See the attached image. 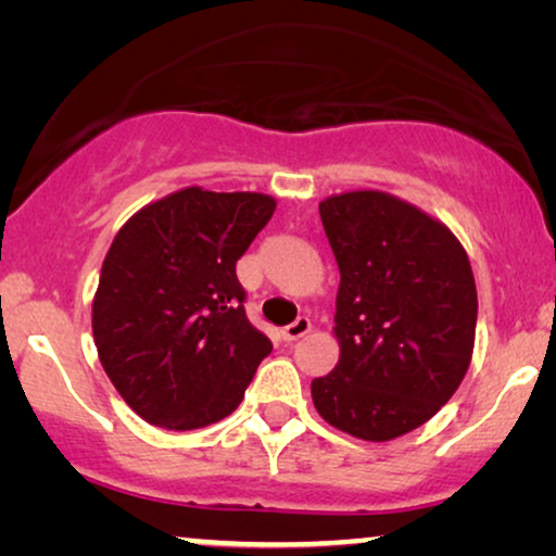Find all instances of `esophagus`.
I'll use <instances>...</instances> for the list:
<instances>
[{
  "label": "esophagus",
  "instance_id": "1",
  "mask_svg": "<svg viewBox=\"0 0 556 556\" xmlns=\"http://www.w3.org/2000/svg\"><path fill=\"white\" fill-rule=\"evenodd\" d=\"M308 331H311V321L306 316H299L291 326H286V329L280 331V337H283V341H299L301 337H306Z\"/></svg>",
  "mask_w": 556,
  "mask_h": 556
}]
</instances>
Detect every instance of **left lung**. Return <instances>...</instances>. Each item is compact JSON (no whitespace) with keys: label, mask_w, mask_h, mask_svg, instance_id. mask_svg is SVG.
<instances>
[{"label":"left lung","mask_w":556,"mask_h":556,"mask_svg":"<svg viewBox=\"0 0 556 556\" xmlns=\"http://www.w3.org/2000/svg\"><path fill=\"white\" fill-rule=\"evenodd\" d=\"M318 212L341 273V354L311 397L337 430L384 443L428 422L466 377L473 270L443 223L387 192L333 194Z\"/></svg>","instance_id":"8db88e82"}]
</instances>
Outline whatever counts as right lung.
I'll list each match as a JSON object with an SVG mask.
<instances>
[{
	"label": "right lung",
	"instance_id": "obj_1",
	"mask_svg": "<svg viewBox=\"0 0 556 556\" xmlns=\"http://www.w3.org/2000/svg\"><path fill=\"white\" fill-rule=\"evenodd\" d=\"M257 192L179 189L121 227L93 299V339L126 405L166 430L223 420L245 397L270 339L245 316L235 263L268 225Z\"/></svg>",
	"mask_w": 556,
	"mask_h": 556
}]
</instances>
